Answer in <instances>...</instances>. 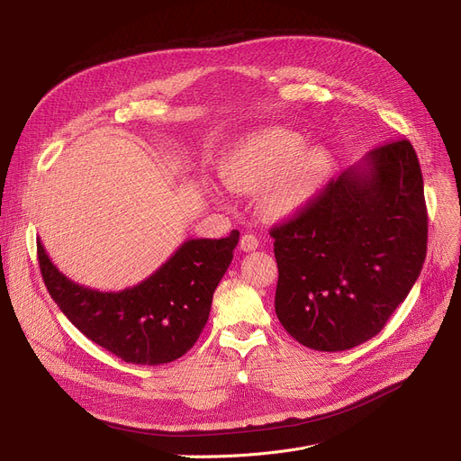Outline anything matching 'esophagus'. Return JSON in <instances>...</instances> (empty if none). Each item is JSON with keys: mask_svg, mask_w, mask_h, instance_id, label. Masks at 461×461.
I'll use <instances>...</instances> for the list:
<instances>
[{"mask_svg": "<svg viewBox=\"0 0 461 461\" xmlns=\"http://www.w3.org/2000/svg\"><path fill=\"white\" fill-rule=\"evenodd\" d=\"M239 247H240V250L252 252V250H256L259 247V240H258V237L254 233H245L243 237H240Z\"/></svg>", "mask_w": 461, "mask_h": 461, "instance_id": "1", "label": "esophagus"}]
</instances>
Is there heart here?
I'll return each instance as SVG.
<instances>
[{"instance_id":"b5f03b06","label":"heart","mask_w":461,"mask_h":461,"mask_svg":"<svg viewBox=\"0 0 461 461\" xmlns=\"http://www.w3.org/2000/svg\"><path fill=\"white\" fill-rule=\"evenodd\" d=\"M301 145L303 138L285 129L256 134L228 157L222 177L239 194L261 190L263 212L292 214L313 198L332 167L330 151L323 145Z\"/></svg>"}]
</instances>
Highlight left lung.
Masks as SVG:
<instances>
[{
  "mask_svg": "<svg viewBox=\"0 0 461 461\" xmlns=\"http://www.w3.org/2000/svg\"><path fill=\"white\" fill-rule=\"evenodd\" d=\"M271 237L282 327L316 351L370 340L405 301L426 259L428 212L413 145H377Z\"/></svg>",
  "mask_w": 461,
  "mask_h": 461,
  "instance_id": "8db88e82",
  "label": "left lung"
}]
</instances>
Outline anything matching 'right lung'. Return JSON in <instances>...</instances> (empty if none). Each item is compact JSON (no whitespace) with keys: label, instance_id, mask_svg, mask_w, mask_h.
I'll list each match as a JSON object with an SVG mask.
<instances>
[{"label":"right lung","instance_id":"obj_1","mask_svg":"<svg viewBox=\"0 0 461 461\" xmlns=\"http://www.w3.org/2000/svg\"><path fill=\"white\" fill-rule=\"evenodd\" d=\"M237 243V230L226 239H188L149 278L121 292L68 280L41 240L37 254L48 294L72 325L125 362L157 366L196 344Z\"/></svg>","mask_w":461,"mask_h":461}]
</instances>
